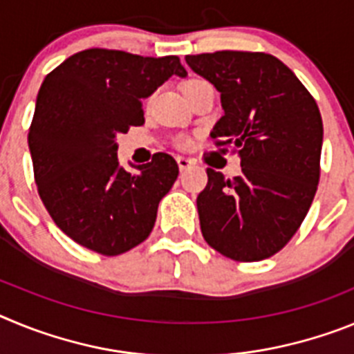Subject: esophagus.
I'll list each match as a JSON object with an SVG mask.
<instances>
[{"mask_svg":"<svg viewBox=\"0 0 354 354\" xmlns=\"http://www.w3.org/2000/svg\"><path fill=\"white\" fill-rule=\"evenodd\" d=\"M177 165H179V170L183 171V170H187V168L192 167L193 165V161L192 159H187V158H184V156H177Z\"/></svg>","mask_w":354,"mask_h":354,"instance_id":"1","label":"esophagus"}]
</instances>
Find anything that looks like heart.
Returning <instances> with one entry per match:
<instances>
[{"label": "heart", "instance_id": "obj_1", "mask_svg": "<svg viewBox=\"0 0 354 354\" xmlns=\"http://www.w3.org/2000/svg\"><path fill=\"white\" fill-rule=\"evenodd\" d=\"M195 81H200V80H192V81H187L186 84H189V83H195ZM186 84H184V86H186ZM187 143H189V140H187V138H180V140H179V145H180V147H186Z\"/></svg>", "mask_w": 354, "mask_h": 354}]
</instances>
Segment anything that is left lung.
<instances>
[{"label": "left lung", "mask_w": 354, "mask_h": 354, "mask_svg": "<svg viewBox=\"0 0 354 354\" xmlns=\"http://www.w3.org/2000/svg\"><path fill=\"white\" fill-rule=\"evenodd\" d=\"M186 64L221 93L225 115L211 138L241 159L234 179L207 170L196 198L204 239L234 261L271 257L296 234L317 192V104L294 72L266 53L187 55Z\"/></svg>", "instance_id": "obj_1"}]
</instances>
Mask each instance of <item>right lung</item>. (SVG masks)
I'll list each match as a JSON object with an SVG mask.
<instances>
[{"mask_svg": "<svg viewBox=\"0 0 354 354\" xmlns=\"http://www.w3.org/2000/svg\"><path fill=\"white\" fill-rule=\"evenodd\" d=\"M171 76H187L177 56L86 49L44 80L28 147L44 205L77 245L113 257L152 232L179 167L158 152L131 174L118 162L117 136L142 126V99Z\"/></svg>", "mask_w": 354, "mask_h": 354, "instance_id": "right-lung-1", "label": "right lung"}]
</instances>
